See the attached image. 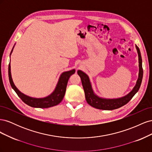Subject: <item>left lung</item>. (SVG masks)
I'll list each match as a JSON object with an SVG mask.
<instances>
[{"mask_svg":"<svg viewBox=\"0 0 152 152\" xmlns=\"http://www.w3.org/2000/svg\"><path fill=\"white\" fill-rule=\"evenodd\" d=\"M139 59V75L138 79L136 82V84L129 93L124 97L117 99H105L99 98L96 95L92 88L91 84L89 77L84 72L81 70H78L77 73L81 79L82 86L84 90L86 102L91 107L95 108L104 110H112L121 108L122 106L126 104L132 98L133 96L138 91L141 84L143 70L142 68V58L139 48L136 45Z\"/></svg>","mask_w":152,"mask_h":152,"instance_id":"obj_1","label":"left lung"}]
</instances>
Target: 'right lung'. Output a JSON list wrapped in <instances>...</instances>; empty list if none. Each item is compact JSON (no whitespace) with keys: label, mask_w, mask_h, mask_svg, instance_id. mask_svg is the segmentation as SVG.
<instances>
[{"label":"right lung","mask_w":152,"mask_h":152,"mask_svg":"<svg viewBox=\"0 0 152 152\" xmlns=\"http://www.w3.org/2000/svg\"><path fill=\"white\" fill-rule=\"evenodd\" d=\"M14 48V47H13ZM13 48L11 50V54L12 52ZM10 54V56H11ZM75 72V70L73 69L72 70L65 72L62 73L60 75L58 84L56 85V88L53 93L49 96L43 98H31L30 96H26L18 89L17 87L14 84L13 81L11 77V65L10 63L9 64L8 67V74H9V79H10V84L12 88L15 90V91L18 94V96L21 98V99L26 104H28L30 107L34 108H49L56 106L60 103L65 96L66 88L69 78Z\"/></svg>","instance_id":"add662e5"}]
</instances>
